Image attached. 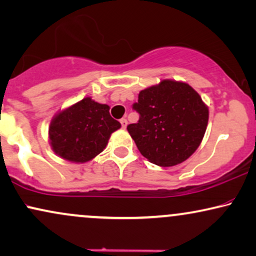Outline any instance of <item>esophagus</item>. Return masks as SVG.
I'll use <instances>...</instances> for the list:
<instances>
[{
  "instance_id": "esophagus-1",
  "label": "esophagus",
  "mask_w": 256,
  "mask_h": 256,
  "mask_svg": "<svg viewBox=\"0 0 256 256\" xmlns=\"http://www.w3.org/2000/svg\"><path fill=\"white\" fill-rule=\"evenodd\" d=\"M120 124H122V128H126V126H128V120H126L125 118H122V119H120Z\"/></svg>"
}]
</instances>
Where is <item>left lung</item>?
Instances as JSON below:
<instances>
[{
	"label": "left lung",
	"instance_id": "left-lung-1",
	"mask_svg": "<svg viewBox=\"0 0 256 256\" xmlns=\"http://www.w3.org/2000/svg\"><path fill=\"white\" fill-rule=\"evenodd\" d=\"M132 108L139 120L128 125L138 150L148 162L172 166L197 150L208 125L209 111L198 93L186 82L162 80L140 90Z\"/></svg>",
	"mask_w": 256,
	"mask_h": 256
}]
</instances>
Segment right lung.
I'll return each instance as SVG.
<instances>
[{
  "label": "right lung",
  "instance_id": "add662e5",
  "mask_svg": "<svg viewBox=\"0 0 256 256\" xmlns=\"http://www.w3.org/2000/svg\"><path fill=\"white\" fill-rule=\"evenodd\" d=\"M120 122L110 116L108 105L84 98L58 113L50 125L53 151L73 163H86L108 145L112 132Z\"/></svg>",
  "mask_w": 256,
  "mask_h": 256
}]
</instances>
